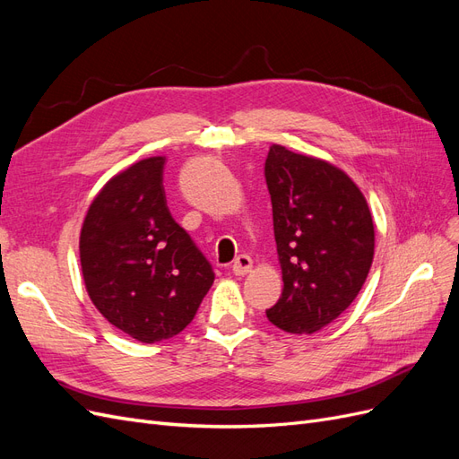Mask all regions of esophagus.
<instances>
[{
  "label": "esophagus",
  "mask_w": 459,
  "mask_h": 459,
  "mask_svg": "<svg viewBox=\"0 0 459 459\" xmlns=\"http://www.w3.org/2000/svg\"><path fill=\"white\" fill-rule=\"evenodd\" d=\"M251 268H253V258L248 255H239L231 266L235 275H245L247 272H251Z\"/></svg>",
  "instance_id": "esophagus-1"
}]
</instances>
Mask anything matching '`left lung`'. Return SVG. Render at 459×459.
<instances>
[{"label":"left lung","instance_id":"8db88e82","mask_svg":"<svg viewBox=\"0 0 459 459\" xmlns=\"http://www.w3.org/2000/svg\"><path fill=\"white\" fill-rule=\"evenodd\" d=\"M283 293L266 310L287 333H316L337 319L366 283L375 231L362 191L335 166L281 145L264 164Z\"/></svg>","mask_w":459,"mask_h":459}]
</instances>
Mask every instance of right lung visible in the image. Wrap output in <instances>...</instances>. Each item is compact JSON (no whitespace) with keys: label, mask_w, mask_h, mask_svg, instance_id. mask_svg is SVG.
I'll return each mask as SVG.
<instances>
[{"label":"right lung","mask_w":459,"mask_h":459,"mask_svg":"<svg viewBox=\"0 0 459 459\" xmlns=\"http://www.w3.org/2000/svg\"><path fill=\"white\" fill-rule=\"evenodd\" d=\"M164 157L132 164L100 191L80 233L88 295L110 324L142 342L170 339L195 317L212 264L172 218Z\"/></svg>","instance_id":"add662e5"}]
</instances>
